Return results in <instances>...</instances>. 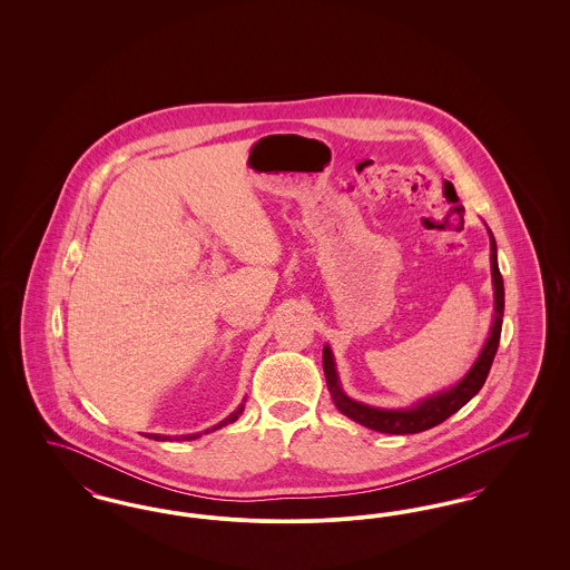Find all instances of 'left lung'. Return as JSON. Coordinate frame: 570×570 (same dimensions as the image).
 <instances>
[{"label": "left lung", "mask_w": 570, "mask_h": 570, "mask_svg": "<svg viewBox=\"0 0 570 570\" xmlns=\"http://www.w3.org/2000/svg\"><path fill=\"white\" fill-rule=\"evenodd\" d=\"M489 247H491V277H493V323H491L488 342L479 354V358L474 361V365L470 367V372L455 386H451L442 393H435L432 397H425V400L416 402L414 406L397 407V410L367 406V404L354 402L342 391L340 376L335 370V358H333L331 348L325 346L323 367H325L326 384H328L335 406L342 414H346L356 423H361L374 432H382V434H419V432L432 430L442 421H446L451 414H455L460 407L465 406L483 389L491 363H493V356L498 353L500 333H502V316H504V282H502V275L498 269V247H495V239H493L491 230H489Z\"/></svg>", "instance_id": "1"}]
</instances>
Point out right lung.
I'll list each match as a JSON object with an SVG mask.
<instances>
[{
	"instance_id": "1",
	"label": "right lung",
	"mask_w": 570,
	"mask_h": 570,
	"mask_svg": "<svg viewBox=\"0 0 570 570\" xmlns=\"http://www.w3.org/2000/svg\"><path fill=\"white\" fill-rule=\"evenodd\" d=\"M242 412H244V404L237 407V410H235V412H233L230 416H226L224 421H219L217 425H214V428H212V432H214V430H219V428H224V425H228V423H235V421L239 419V414H242ZM205 434H209V430H205ZM198 435L200 434L181 435V440H194V438H198ZM147 438H154V440H168V435L158 434H149L147 435Z\"/></svg>"
}]
</instances>
